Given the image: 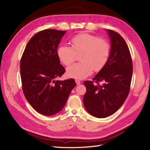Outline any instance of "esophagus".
<instances>
[{
    "label": "esophagus",
    "mask_w": 150,
    "mask_h": 150,
    "mask_svg": "<svg viewBox=\"0 0 150 150\" xmlns=\"http://www.w3.org/2000/svg\"><path fill=\"white\" fill-rule=\"evenodd\" d=\"M75 81H76V84L77 85H78V84H81V81L79 80V79H76L75 80Z\"/></svg>",
    "instance_id": "34e87169"
}]
</instances>
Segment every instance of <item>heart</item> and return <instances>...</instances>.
Listing matches in <instances>:
<instances>
[{
  "label": "heart",
  "instance_id": "1",
  "mask_svg": "<svg viewBox=\"0 0 150 150\" xmlns=\"http://www.w3.org/2000/svg\"><path fill=\"white\" fill-rule=\"evenodd\" d=\"M71 42L72 47L62 45L57 49L59 58L67 66L76 61L77 54H81V62L67 68V74L69 77L84 79L93 70L100 71L106 64L110 56V46L106 39L84 33L74 36Z\"/></svg>",
  "mask_w": 150,
  "mask_h": 150
}]
</instances>
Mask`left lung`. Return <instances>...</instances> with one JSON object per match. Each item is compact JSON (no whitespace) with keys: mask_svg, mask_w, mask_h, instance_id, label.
Returning <instances> with one entry per match:
<instances>
[{"mask_svg":"<svg viewBox=\"0 0 150 150\" xmlns=\"http://www.w3.org/2000/svg\"><path fill=\"white\" fill-rule=\"evenodd\" d=\"M107 30L111 43L109 59L92 81L83 83L84 107L99 118L112 115L122 105L129 93L133 74L132 58L125 39L116 32Z\"/></svg>","mask_w":150,"mask_h":150,"instance_id":"1","label":"left lung"}]
</instances>
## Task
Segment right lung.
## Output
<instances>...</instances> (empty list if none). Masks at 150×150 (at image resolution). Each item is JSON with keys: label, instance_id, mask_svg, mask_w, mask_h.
Wrapping results in <instances>:
<instances>
[{"label": "right lung", "instance_id": "1", "mask_svg": "<svg viewBox=\"0 0 150 150\" xmlns=\"http://www.w3.org/2000/svg\"><path fill=\"white\" fill-rule=\"evenodd\" d=\"M66 33L56 29L38 32L27 44L21 59L24 96L36 111L45 116L61 111L76 85L74 79L56 80L66 71L57 51Z\"/></svg>", "mask_w": 150, "mask_h": 150}]
</instances>
